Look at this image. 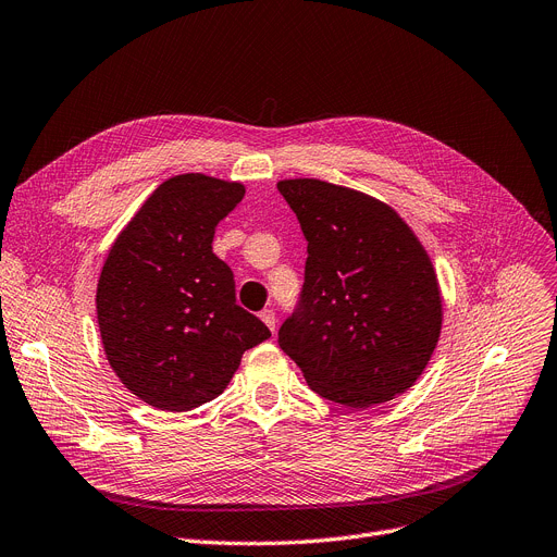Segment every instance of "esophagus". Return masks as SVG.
<instances>
[{"instance_id": "34e87169", "label": "esophagus", "mask_w": 557, "mask_h": 557, "mask_svg": "<svg viewBox=\"0 0 557 557\" xmlns=\"http://www.w3.org/2000/svg\"><path fill=\"white\" fill-rule=\"evenodd\" d=\"M260 320H262L264 326H268V329L274 333V329H276V314H274L272 308H264V310L260 312Z\"/></svg>"}]
</instances>
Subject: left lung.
Segmentation results:
<instances>
[{
    "label": "left lung",
    "mask_w": 557,
    "mask_h": 557,
    "mask_svg": "<svg viewBox=\"0 0 557 557\" xmlns=\"http://www.w3.org/2000/svg\"><path fill=\"white\" fill-rule=\"evenodd\" d=\"M308 240L281 349L329 401L372 408L417 383L442 331L431 256L385 201L320 178L278 181Z\"/></svg>",
    "instance_id": "obj_1"
}]
</instances>
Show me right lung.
<instances>
[{
    "label": "right lung",
    "mask_w": 557,
    "mask_h": 557,
    "mask_svg": "<svg viewBox=\"0 0 557 557\" xmlns=\"http://www.w3.org/2000/svg\"><path fill=\"white\" fill-rule=\"evenodd\" d=\"M245 185L199 172L163 181L120 231L97 283L103 354L145 404L185 412L213 401L243 354L272 333L235 304L213 235Z\"/></svg>",
    "instance_id": "obj_1"
}]
</instances>
